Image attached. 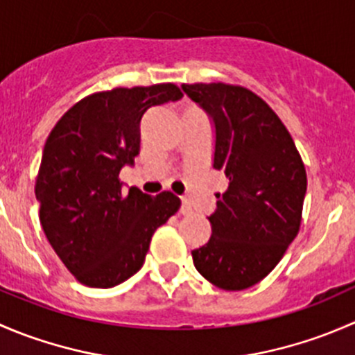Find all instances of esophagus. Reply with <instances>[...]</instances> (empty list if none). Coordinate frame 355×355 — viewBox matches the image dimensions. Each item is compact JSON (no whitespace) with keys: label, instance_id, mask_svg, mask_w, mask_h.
I'll return each instance as SVG.
<instances>
[{"label":"esophagus","instance_id":"esophagus-1","mask_svg":"<svg viewBox=\"0 0 355 355\" xmlns=\"http://www.w3.org/2000/svg\"><path fill=\"white\" fill-rule=\"evenodd\" d=\"M180 213H182V214H189V213H192V207H191V204H189V200H187V199H182Z\"/></svg>","mask_w":355,"mask_h":355}]
</instances>
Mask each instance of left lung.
Instances as JSON below:
<instances>
[{
  "label": "left lung",
  "instance_id": "left-lung-1",
  "mask_svg": "<svg viewBox=\"0 0 355 355\" xmlns=\"http://www.w3.org/2000/svg\"><path fill=\"white\" fill-rule=\"evenodd\" d=\"M182 89L209 116L213 168L228 178L207 216L211 237L192 250L194 266L218 288H249L299 234L306 168L285 125L254 92L221 82Z\"/></svg>",
  "mask_w": 355,
  "mask_h": 355
}]
</instances>
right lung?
I'll use <instances>...</instances> for the list:
<instances>
[{"instance_id": "right-lung-1", "label": "right lung", "mask_w": 355, "mask_h": 355, "mask_svg": "<svg viewBox=\"0 0 355 355\" xmlns=\"http://www.w3.org/2000/svg\"><path fill=\"white\" fill-rule=\"evenodd\" d=\"M182 99L173 84L118 87L78 101L55 125L35 182L39 220L55 252L80 284L111 288L144 264L157 227L180 207L171 192L125 194L118 175L139 155L153 106Z\"/></svg>"}]
</instances>
